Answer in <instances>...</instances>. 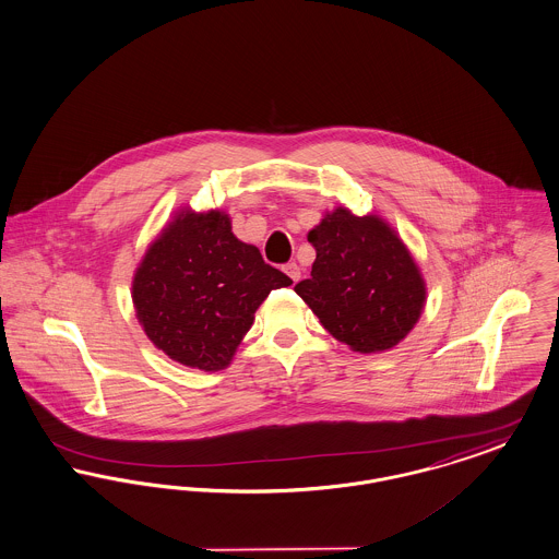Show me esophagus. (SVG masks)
I'll use <instances>...</instances> for the list:
<instances>
[{"instance_id":"obj_1","label":"esophagus","mask_w":559,"mask_h":559,"mask_svg":"<svg viewBox=\"0 0 559 559\" xmlns=\"http://www.w3.org/2000/svg\"><path fill=\"white\" fill-rule=\"evenodd\" d=\"M283 270H285V274H287V276L294 281V283L299 281V276H301V270H299V265H297L296 262L287 263Z\"/></svg>"}]
</instances>
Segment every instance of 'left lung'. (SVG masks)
Instances as JSON below:
<instances>
[{
    "instance_id": "1",
    "label": "left lung",
    "mask_w": 559,
    "mask_h": 559,
    "mask_svg": "<svg viewBox=\"0 0 559 559\" xmlns=\"http://www.w3.org/2000/svg\"><path fill=\"white\" fill-rule=\"evenodd\" d=\"M308 240L317 260L296 294L321 325L361 355L391 350L405 340L425 310L427 283L393 226L376 213L359 217L335 206Z\"/></svg>"
}]
</instances>
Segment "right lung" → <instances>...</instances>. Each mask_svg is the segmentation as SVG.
I'll list each match as a JSON object with an SVG mask.
<instances>
[{"mask_svg": "<svg viewBox=\"0 0 559 559\" xmlns=\"http://www.w3.org/2000/svg\"><path fill=\"white\" fill-rule=\"evenodd\" d=\"M294 281L238 240L230 215L183 206L152 240L132 276V306L150 342L173 361L219 371L272 289Z\"/></svg>", "mask_w": 559, "mask_h": 559, "instance_id": "add662e5", "label": "right lung"}]
</instances>
